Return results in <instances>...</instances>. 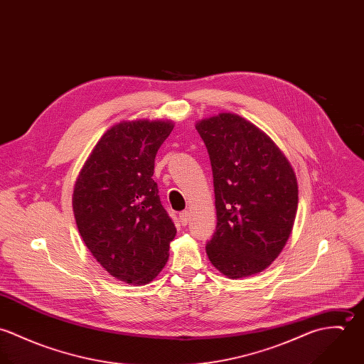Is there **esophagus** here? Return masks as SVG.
<instances>
[{"mask_svg": "<svg viewBox=\"0 0 364 364\" xmlns=\"http://www.w3.org/2000/svg\"><path fill=\"white\" fill-rule=\"evenodd\" d=\"M179 220L182 223V225H186L189 221H191V213L189 211H182L179 214Z\"/></svg>", "mask_w": 364, "mask_h": 364, "instance_id": "obj_1", "label": "esophagus"}]
</instances>
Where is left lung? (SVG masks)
Here are the masks:
<instances>
[{
	"mask_svg": "<svg viewBox=\"0 0 364 364\" xmlns=\"http://www.w3.org/2000/svg\"><path fill=\"white\" fill-rule=\"evenodd\" d=\"M213 169L217 225L208 259L228 279L263 272L284 248L296 220L294 169L254 123L221 112L196 122Z\"/></svg>",
	"mask_w": 364,
	"mask_h": 364,
	"instance_id": "8db88e82",
	"label": "left lung"
}]
</instances>
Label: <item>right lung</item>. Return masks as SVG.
<instances>
[{
    "instance_id": "add662e5",
    "label": "right lung",
    "mask_w": 364,
    "mask_h": 364,
    "mask_svg": "<svg viewBox=\"0 0 364 364\" xmlns=\"http://www.w3.org/2000/svg\"><path fill=\"white\" fill-rule=\"evenodd\" d=\"M171 120H123L100 139L73 192L78 231L92 257L114 279L144 286L169 257L176 228L162 208L153 173Z\"/></svg>"
}]
</instances>
